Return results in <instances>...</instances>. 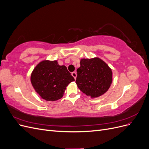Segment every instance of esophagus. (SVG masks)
Here are the masks:
<instances>
[{
  "label": "esophagus",
  "instance_id": "34e87169",
  "mask_svg": "<svg viewBox=\"0 0 149 149\" xmlns=\"http://www.w3.org/2000/svg\"><path fill=\"white\" fill-rule=\"evenodd\" d=\"M71 75L73 76V78L76 79V76H77V74H76V72H73V73H71Z\"/></svg>",
  "mask_w": 149,
  "mask_h": 149
}]
</instances>
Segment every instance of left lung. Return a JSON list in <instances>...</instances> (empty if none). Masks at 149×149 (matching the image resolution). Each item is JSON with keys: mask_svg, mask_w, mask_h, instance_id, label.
I'll return each instance as SVG.
<instances>
[{"mask_svg": "<svg viewBox=\"0 0 149 149\" xmlns=\"http://www.w3.org/2000/svg\"><path fill=\"white\" fill-rule=\"evenodd\" d=\"M77 74L76 83L78 88L92 98L100 97L107 92L112 81L111 69L97 57L81 60Z\"/></svg>", "mask_w": 149, "mask_h": 149, "instance_id": "8db88e82", "label": "left lung"}]
</instances>
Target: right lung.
<instances>
[{
    "label": "right lung",
    "mask_w": 149,
    "mask_h": 149,
    "mask_svg": "<svg viewBox=\"0 0 149 149\" xmlns=\"http://www.w3.org/2000/svg\"><path fill=\"white\" fill-rule=\"evenodd\" d=\"M30 80L42 99L53 101L63 97L66 86L74 79L66 67L58 65L56 60H43L33 70Z\"/></svg>",
    "instance_id": "obj_1"
}]
</instances>
